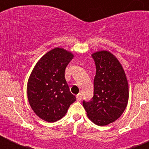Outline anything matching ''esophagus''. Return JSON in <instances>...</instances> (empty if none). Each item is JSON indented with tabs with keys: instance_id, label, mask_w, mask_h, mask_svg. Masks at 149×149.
Instances as JSON below:
<instances>
[{
	"instance_id": "esophagus-1",
	"label": "esophagus",
	"mask_w": 149,
	"mask_h": 149,
	"mask_svg": "<svg viewBox=\"0 0 149 149\" xmlns=\"http://www.w3.org/2000/svg\"><path fill=\"white\" fill-rule=\"evenodd\" d=\"M76 98H77V101H81V98H82V95H81V93H79V94H77V95H76Z\"/></svg>"
}]
</instances>
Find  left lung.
<instances>
[{"mask_svg": "<svg viewBox=\"0 0 149 149\" xmlns=\"http://www.w3.org/2000/svg\"><path fill=\"white\" fill-rule=\"evenodd\" d=\"M92 56L96 66L94 95L91 101H83V105L93 123L107 125L119 119L125 110L128 82L122 65L110 51H96Z\"/></svg>", "mask_w": 149, "mask_h": 149, "instance_id": "1", "label": "left lung"}]
</instances>
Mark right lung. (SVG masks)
Masks as SVG:
<instances>
[{"instance_id": "right-lung-1", "label": "right lung", "mask_w": 149, "mask_h": 149, "mask_svg": "<svg viewBox=\"0 0 149 149\" xmlns=\"http://www.w3.org/2000/svg\"><path fill=\"white\" fill-rule=\"evenodd\" d=\"M73 57V54L64 48H53L39 59L30 74L27 98L32 110L42 120H60L76 101L65 79V68Z\"/></svg>"}]
</instances>
